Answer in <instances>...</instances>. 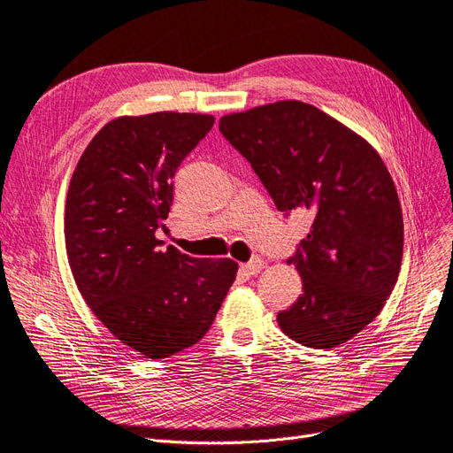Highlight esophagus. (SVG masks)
<instances>
[{
    "label": "esophagus",
    "mask_w": 453,
    "mask_h": 453,
    "mask_svg": "<svg viewBox=\"0 0 453 453\" xmlns=\"http://www.w3.org/2000/svg\"><path fill=\"white\" fill-rule=\"evenodd\" d=\"M263 266H265V261L257 256V257H254V259H250L248 263H244L242 265V271L246 273V274H257L261 269H263Z\"/></svg>",
    "instance_id": "1"
}]
</instances>
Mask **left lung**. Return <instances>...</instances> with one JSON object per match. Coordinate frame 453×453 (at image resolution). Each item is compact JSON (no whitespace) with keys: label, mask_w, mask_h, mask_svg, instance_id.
<instances>
[{"label":"left lung","mask_w":453,"mask_h":453,"mask_svg":"<svg viewBox=\"0 0 453 453\" xmlns=\"http://www.w3.org/2000/svg\"><path fill=\"white\" fill-rule=\"evenodd\" d=\"M220 132L278 211L313 216L288 259L303 278V295L278 313L281 330L315 349L357 336L387 303L403 257L399 197L377 150L298 100L224 115Z\"/></svg>","instance_id":"8db88e82"}]
</instances>
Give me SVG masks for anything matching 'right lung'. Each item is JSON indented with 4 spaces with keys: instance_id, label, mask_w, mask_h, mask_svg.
Returning a JSON list of instances; mask_svg holds the SVG:
<instances>
[{
    "instance_id": "obj_1",
    "label": "right lung",
    "mask_w": 453,
    "mask_h": 453,
    "mask_svg": "<svg viewBox=\"0 0 453 453\" xmlns=\"http://www.w3.org/2000/svg\"><path fill=\"white\" fill-rule=\"evenodd\" d=\"M212 115L158 111L98 130L76 165L65 244L76 286L117 340L167 358L209 332L235 281L231 259L180 254L155 237L173 205L175 173Z\"/></svg>"
}]
</instances>
